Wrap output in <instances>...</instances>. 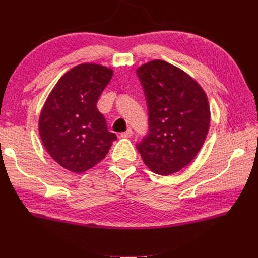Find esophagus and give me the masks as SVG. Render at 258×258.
Masks as SVG:
<instances>
[{"label":"esophagus","instance_id":"1","mask_svg":"<svg viewBox=\"0 0 258 258\" xmlns=\"http://www.w3.org/2000/svg\"><path fill=\"white\" fill-rule=\"evenodd\" d=\"M131 136H132V130L131 129H128L127 131L121 132V134H120L121 138H130Z\"/></svg>","mask_w":258,"mask_h":258}]
</instances>
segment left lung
Listing matches in <instances>:
<instances>
[{"label": "left lung", "mask_w": 258, "mask_h": 258, "mask_svg": "<svg viewBox=\"0 0 258 258\" xmlns=\"http://www.w3.org/2000/svg\"><path fill=\"white\" fill-rule=\"evenodd\" d=\"M137 75L148 111V134L137 150L155 173H175L205 143L210 126L207 95L188 74L162 60L140 67Z\"/></svg>", "instance_id": "1"}]
</instances>
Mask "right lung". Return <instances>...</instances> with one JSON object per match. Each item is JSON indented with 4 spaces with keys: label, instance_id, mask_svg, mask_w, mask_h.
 I'll return each mask as SVG.
<instances>
[{
    "label": "right lung",
    "instance_id": "1",
    "mask_svg": "<svg viewBox=\"0 0 258 258\" xmlns=\"http://www.w3.org/2000/svg\"><path fill=\"white\" fill-rule=\"evenodd\" d=\"M112 75L111 69L99 64L76 66L61 77L46 100L38 122L42 142L53 160L72 172L96 166L117 139L97 108Z\"/></svg>",
    "mask_w": 258,
    "mask_h": 258
}]
</instances>
